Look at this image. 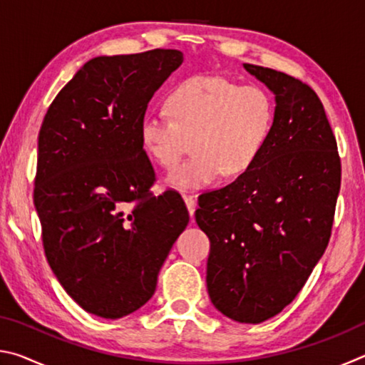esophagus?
Instances as JSON below:
<instances>
[{
    "instance_id": "esophagus-1",
    "label": "esophagus",
    "mask_w": 365,
    "mask_h": 365,
    "mask_svg": "<svg viewBox=\"0 0 365 365\" xmlns=\"http://www.w3.org/2000/svg\"><path fill=\"white\" fill-rule=\"evenodd\" d=\"M183 200H185V205H187V207H188L191 219H193L195 209H196V197L193 195H183Z\"/></svg>"
}]
</instances>
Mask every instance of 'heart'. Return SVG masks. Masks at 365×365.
Returning <instances> with one entry per match:
<instances>
[{
    "label": "heart",
    "mask_w": 365,
    "mask_h": 365,
    "mask_svg": "<svg viewBox=\"0 0 365 365\" xmlns=\"http://www.w3.org/2000/svg\"><path fill=\"white\" fill-rule=\"evenodd\" d=\"M171 115L148 114L140 140L148 156L172 169L191 150L195 154L169 175L177 188H202L222 172L237 177L250 170L274 125V103L261 86L238 85L224 77H191L165 98Z\"/></svg>",
    "instance_id": "1"
}]
</instances>
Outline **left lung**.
<instances>
[{
  "mask_svg": "<svg viewBox=\"0 0 365 365\" xmlns=\"http://www.w3.org/2000/svg\"><path fill=\"white\" fill-rule=\"evenodd\" d=\"M245 69L275 93L274 125L250 170L197 197L207 235V292L242 324L282 312L304 287L329 245L341 185L335 135L307 83L269 67Z\"/></svg>",
  "mask_w": 365,
  "mask_h": 365,
  "instance_id": "8db88e82",
  "label": "left lung"
}]
</instances>
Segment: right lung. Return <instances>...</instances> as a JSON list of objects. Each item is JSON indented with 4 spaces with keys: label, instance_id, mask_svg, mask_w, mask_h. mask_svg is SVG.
I'll return each instance as SVG.
<instances>
[{
    "label": "right lung",
    "instance_id": "1",
    "mask_svg": "<svg viewBox=\"0 0 365 365\" xmlns=\"http://www.w3.org/2000/svg\"><path fill=\"white\" fill-rule=\"evenodd\" d=\"M183 63L178 49L100 56L43 119L34 202L46 261L67 294L104 319L137 311L190 215L182 196H154L140 140L148 103Z\"/></svg>",
    "mask_w": 365,
    "mask_h": 365
}]
</instances>
